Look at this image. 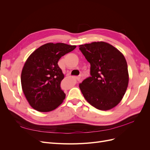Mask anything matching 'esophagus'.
Listing matches in <instances>:
<instances>
[{"label": "esophagus", "instance_id": "esophagus-1", "mask_svg": "<svg viewBox=\"0 0 150 150\" xmlns=\"http://www.w3.org/2000/svg\"><path fill=\"white\" fill-rule=\"evenodd\" d=\"M76 79L77 80H78V81H80V80L81 79V77H80V76H79V77H76Z\"/></svg>", "mask_w": 150, "mask_h": 150}]
</instances>
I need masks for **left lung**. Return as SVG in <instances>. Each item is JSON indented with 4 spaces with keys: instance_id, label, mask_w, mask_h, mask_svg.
I'll return each instance as SVG.
<instances>
[{
    "instance_id": "8db88e82",
    "label": "left lung",
    "mask_w": 150,
    "mask_h": 150,
    "mask_svg": "<svg viewBox=\"0 0 150 150\" xmlns=\"http://www.w3.org/2000/svg\"><path fill=\"white\" fill-rule=\"evenodd\" d=\"M90 63L91 76L79 84L84 98L98 110H111L120 103L128 88L129 75L125 57L112 45L94 42L80 45Z\"/></svg>"
}]
</instances>
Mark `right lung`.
<instances>
[{"mask_svg": "<svg viewBox=\"0 0 150 150\" xmlns=\"http://www.w3.org/2000/svg\"><path fill=\"white\" fill-rule=\"evenodd\" d=\"M76 47L64 43H47L32 53L21 73L22 88L31 107L40 112L55 110L66 94L61 88L64 79L57 62Z\"/></svg>", "mask_w": 150, "mask_h": 150, "instance_id": "add662e5", "label": "right lung"}]
</instances>
